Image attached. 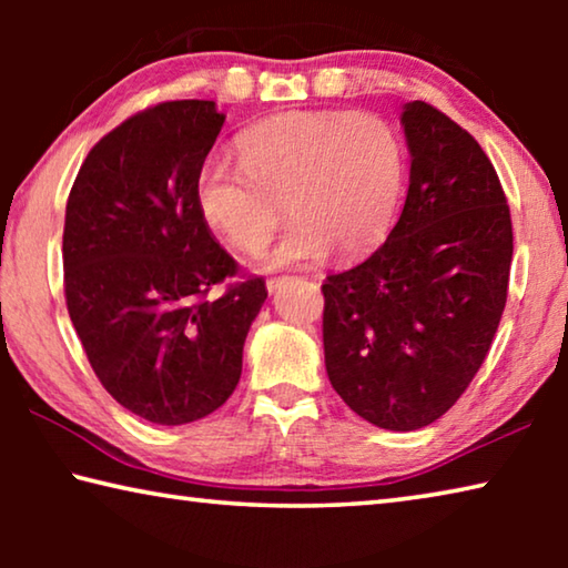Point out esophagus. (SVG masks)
<instances>
[{
    "label": "esophagus",
    "instance_id": "esophagus-1",
    "mask_svg": "<svg viewBox=\"0 0 568 568\" xmlns=\"http://www.w3.org/2000/svg\"><path fill=\"white\" fill-rule=\"evenodd\" d=\"M293 281V277L291 275H273V277H267V281H265V285H267V291H271V293H275V291H281V287L283 285H287V283H291Z\"/></svg>",
    "mask_w": 568,
    "mask_h": 568
}]
</instances>
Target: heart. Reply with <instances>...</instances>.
Wrapping results in <instances>:
<instances>
[{
    "instance_id": "1",
    "label": "heart",
    "mask_w": 568,
    "mask_h": 568,
    "mask_svg": "<svg viewBox=\"0 0 568 568\" xmlns=\"http://www.w3.org/2000/svg\"><path fill=\"white\" fill-rule=\"evenodd\" d=\"M240 165L210 160L197 172L200 217L235 253L271 243L285 213L293 227L267 265L358 257L388 237L406 182L396 124L376 112L293 110L237 140Z\"/></svg>"
}]
</instances>
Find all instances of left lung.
Here are the masks:
<instances>
[{
    "label": "left lung",
    "instance_id": "obj_1",
    "mask_svg": "<svg viewBox=\"0 0 568 568\" xmlns=\"http://www.w3.org/2000/svg\"><path fill=\"white\" fill-rule=\"evenodd\" d=\"M410 185L368 261L323 283L325 371L388 430L434 423L464 396L501 323L514 227L491 160L428 102L403 110Z\"/></svg>",
    "mask_w": 568,
    "mask_h": 568
}]
</instances>
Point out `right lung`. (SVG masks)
Here are the masks:
<instances>
[{
    "label": "right lung",
    "instance_id": "1",
    "mask_svg": "<svg viewBox=\"0 0 568 568\" xmlns=\"http://www.w3.org/2000/svg\"><path fill=\"white\" fill-rule=\"evenodd\" d=\"M225 114L160 102L84 158L67 197V311L110 396L158 426L205 418L233 396L265 281L210 235L195 180ZM224 285L217 298L212 287Z\"/></svg>",
    "mask_w": 568,
    "mask_h": 568
}]
</instances>
